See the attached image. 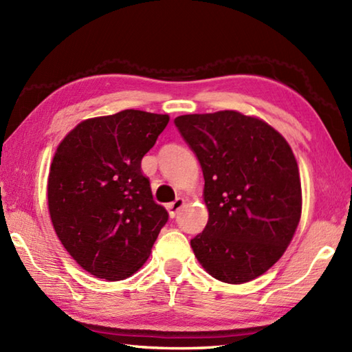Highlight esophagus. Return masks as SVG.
<instances>
[{
  "label": "esophagus",
  "mask_w": 352,
  "mask_h": 352,
  "mask_svg": "<svg viewBox=\"0 0 352 352\" xmlns=\"http://www.w3.org/2000/svg\"><path fill=\"white\" fill-rule=\"evenodd\" d=\"M184 206V199L183 198H177L174 203H170L168 206V212H169V216L170 218H175V216L178 214V212L182 210V207Z\"/></svg>",
  "instance_id": "1"
}]
</instances>
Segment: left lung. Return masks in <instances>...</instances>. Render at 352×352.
I'll list each match as a JSON object with an SVG mask.
<instances>
[{
	"mask_svg": "<svg viewBox=\"0 0 352 352\" xmlns=\"http://www.w3.org/2000/svg\"><path fill=\"white\" fill-rule=\"evenodd\" d=\"M174 122L204 175L208 222L190 241L195 257L219 281L257 278L280 260L300 223L301 180L292 148L265 121L234 110Z\"/></svg>",
	"mask_w": 352,
	"mask_h": 352,
	"instance_id": "obj_1",
	"label": "left lung"
}]
</instances>
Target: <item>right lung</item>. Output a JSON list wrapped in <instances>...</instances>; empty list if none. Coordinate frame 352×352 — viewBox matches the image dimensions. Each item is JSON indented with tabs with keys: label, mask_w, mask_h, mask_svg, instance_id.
Masks as SVG:
<instances>
[{
	"label": "right lung",
	"mask_w": 352,
	"mask_h": 352,
	"mask_svg": "<svg viewBox=\"0 0 352 352\" xmlns=\"http://www.w3.org/2000/svg\"><path fill=\"white\" fill-rule=\"evenodd\" d=\"M168 122V115L122 110L80 122L57 146L51 222L69 256L96 278L119 281L139 271L168 222L140 169Z\"/></svg>",
	"instance_id": "1"
}]
</instances>
